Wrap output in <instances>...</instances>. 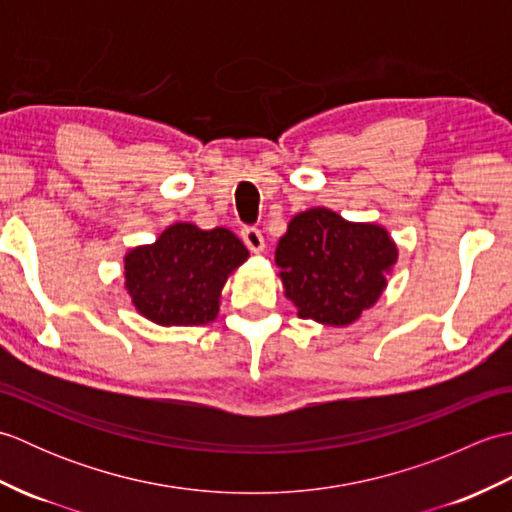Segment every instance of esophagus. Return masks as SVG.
<instances>
[{
    "mask_svg": "<svg viewBox=\"0 0 512 512\" xmlns=\"http://www.w3.org/2000/svg\"><path fill=\"white\" fill-rule=\"evenodd\" d=\"M242 239H244V244L253 250V253H262L264 250V235H262V231H259V228H253V226H248V228H244L242 231Z\"/></svg>",
    "mask_w": 512,
    "mask_h": 512,
    "instance_id": "esophagus-1",
    "label": "esophagus"
}]
</instances>
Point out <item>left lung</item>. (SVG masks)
<instances>
[{
    "mask_svg": "<svg viewBox=\"0 0 512 512\" xmlns=\"http://www.w3.org/2000/svg\"><path fill=\"white\" fill-rule=\"evenodd\" d=\"M398 262L387 228L350 222L332 209L297 213L279 239L275 264L284 295L301 319L345 328L372 308Z\"/></svg>",
    "mask_w": 512,
    "mask_h": 512,
    "instance_id": "obj_1",
    "label": "left lung"
}]
</instances>
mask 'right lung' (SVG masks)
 <instances>
[{
	"instance_id": "obj_1",
	"label": "right lung",
	"mask_w": 512,
	"mask_h": 512,
	"mask_svg": "<svg viewBox=\"0 0 512 512\" xmlns=\"http://www.w3.org/2000/svg\"><path fill=\"white\" fill-rule=\"evenodd\" d=\"M248 259V248L228 228L204 231L176 222L154 244L125 255V290L140 317L156 325H206L220 312L226 279Z\"/></svg>"
}]
</instances>
